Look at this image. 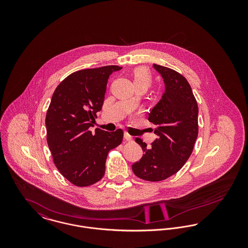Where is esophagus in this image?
Listing matches in <instances>:
<instances>
[{
	"label": "esophagus",
	"instance_id": "esophagus-1",
	"mask_svg": "<svg viewBox=\"0 0 248 248\" xmlns=\"http://www.w3.org/2000/svg\"><path fill=\"white\" fill-rule=\"evenodd\" d=\"M124 139H125L126 141H132V140H133V138L130 136L129 134H127V133H124Z\"/></svg>",
	"mask_w": 248,
	"mask_h": 248
}]
</instances>
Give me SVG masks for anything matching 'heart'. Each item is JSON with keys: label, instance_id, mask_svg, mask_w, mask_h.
<instances>
[{"label": "heart", "instance_id": "1", "mask_svg": "<svg viewBox=\"0 0 248 248\" xmlns=\"http://www.w3.org/2000/svg\"><path fill=\"white\" fill-rule=\"evenodd\" d=\"M133 78H134V83L136 85L144 84L149 87L152 83L151 71L145 67L136 68L133 71Z\"/></svg>", "mask_w": 248, "mask_h": 248}]
</instances>
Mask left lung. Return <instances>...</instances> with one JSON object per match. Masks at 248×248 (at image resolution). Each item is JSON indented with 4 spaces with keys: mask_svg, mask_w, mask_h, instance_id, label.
Returning <instances> with one entry per match:
<instances>
[{
    "mask_svg": "<svg viewBox=\"0 0 248 248\" xmlns=\"http://www.w3.org/2000/svg\"><path fill=\"white\" fill-rule=\"evenodd\" d=\"M154 68L165 86L162 99L149 113L157 139L151 148L140 139L135 140L144 154L132 170L144 180L161 181L179 171L193 151L198 137V105L185 77L164 66L154 64Z\"/></svg>",
    "mask_w": 248,
    "mask_h": 248,
    "instance_id": "obj_1",
    "label": "left lung"
}]
</instances>
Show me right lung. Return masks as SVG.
I'll use <instances>...</instances> for the list:
<instances>
[{
	"label": "right lung",
	"instance_id": "obj_1",
	"mask_svg": "<svg viewBox=\"0 0 248 248\" xmlns=\"http://www.w3.org/2000/svg\"><path fill=\"white\" fill-rule=\"evenodd\" d=\"M119 66L75 71L56 88L48 108L46 140L54 163L62 176L75 186L86 187L105 174L107 156L119 146L123 130H94L96 112L101 110L107 83Z\"/></svg>",
	"mask_w": 248,
	"mask_h": 248
}]
</instances>
